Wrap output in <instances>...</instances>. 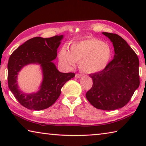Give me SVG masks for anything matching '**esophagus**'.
<instances>
[{
	"label": "esophagus",
	"instance_id": "obj_1",
	"mask_svg": "<svg viewBox=\"0 0 146 146\" xmlns=\"http://www.w3.org/2000/svg\"><path fill=\"white\" fill-rule=\"evenodd\" d=\"M81 76H82V75H80V74H76V75H75V77H76V78H80Z\"/></svg>",
	"mask_w": 146,
	"mask_h": 146
}]
</instances>
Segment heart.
I'll list each match as a JSON object with an SVG mask.
<instances>
[{
	"instance_id": "heart-1",
	"label": "heart",
	"mask_w": 146,
	"mask_h": 146,
	"mask_svg": "<svg viewBox=\"0 0 146 146\" xmlns=\"http://www.w3.org/2000/svg\"><path fill=\"white\" fill-rule=\"evenodd\" d=\"M113 54V48L110 44L96 38H88L74 42L70 47V51L64 47L58 57L66 67H73L76 62H79V68L82 72L91 74L107 67Z\"/></svg>"
}]
</instances>
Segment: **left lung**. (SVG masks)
Returning a JSON list of instances; mask_svg holds the SVG:
<instances>
[{
  "label": "left lung",
  "instance_id": "1",
  "mask_svg": "<svg viewBox=\"0 0 146 146\" xmlns=\"http://www.w3.org/2000/svg\"><path fill=\"white\" fill-rule=\"evenodd\" d=\"M102 34L112 42L114 58L103 70L90 75L93 86L86 96L96 108L115 110L126 105L140 85L139 60L118 35L106 32Z\"/></svg>",
  "mask_w": 146,
  "mask_h": 146
}]
</instances>
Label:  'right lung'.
Wrapping results in <instances>:
<instances>
[{
    "label": "right lung",
    "mask_w": 146,
    "mask_h": 146,
    "mask_svg": "<svg viewBox=\"0 0 146 146\" xmlns=\"http://www.w3.org/2000/svg\"><path fill=\"white\" fill-rule=\"evenodd\" d=\"M63 35L50 38H32L15 50L8 64V82L9 90L22 106L29 110H42L52 106L61 93V88L75 76L74 73H61L53 60L57 56V48ZM40 64L43 71V82L37 92L27 94L19 90L17 76L24 66Z\"/></svg>",
    "instance_id": "obj_1"
}]
</instances>
